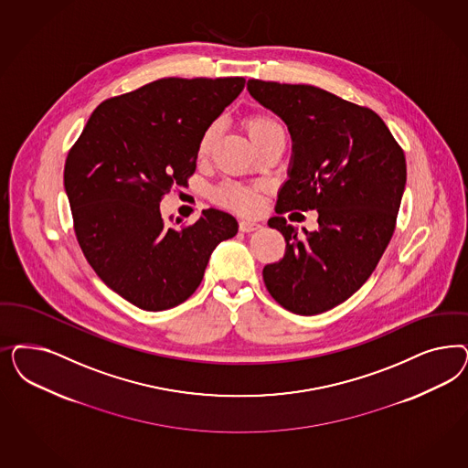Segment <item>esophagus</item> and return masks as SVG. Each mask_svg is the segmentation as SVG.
I'll return each mask as SVG.
<instances>
[{
  "label": "esophagus",
  "instance_id": "esophagus-1",
  "mask_svg": "<svg viewBox=\"0 0 468 468\" xmlns=\"http://www.w3.org/2000/svg\"><path fill=\"white\" fill-rule=\"evenodd\" d=\"M258 229H261V224H258L257 220H239L241 232H255Z\"/></svg>",
  "mask_w": 468,
  "mask_h": 468
}]
</instances>
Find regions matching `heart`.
Masks as SVG:
<instances>
[{"label": "heart", "instance_id": "heart-1", "mask_svg": "<svg viewBox=\"0 0 468 468\" xmlns=\"http://www.w3.org/2000/svg\"><path fill=\"white\" fill-rule=\"evenodd\" d=\"M244 129L248 133L250 139L253 141V144L257 146L260 141H263L265 137L271 136L273 133H284L282 125L275 121L267 113H253L244 121ZM217 134V127L210 125L203 131V134L197 141V156L203 158L208 154L211 144L215 141ZM260 193H261V186L258 184H241V182H226L220 187H217L215 191V199L224 205L227 208L241 211V213H251L258 208L260 205Z\"/></svg>", "mask_w": 468, "mask_h": 468}]
</instances>
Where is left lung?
<instances>
[{
    "mask_svg": "<svg viewBox=\"0 0 468 468\" xmlns=\"http://www.w3.org/2000/svg\"><path fill=\"white\" fill-rule=\"evenodd\" d=\"M260 105L286 122L292 137L289 179L269 226L286 253L265 265L271 298L298 315L346 302L376 271L391 241L407 184V160L388 125L367 106L306 84L250 79ZM317 209L319 229L303 236L282 213Z\"/></svg>",
    "mask_w": 468,
    "mask_h": 468,
    "instance_id": "8db88e82",
    "label": "left lung"
}]
</instances>
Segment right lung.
I'll use <instances>...</instances> for the list:
<instances>
[{
    "label": "right lung",
    "mask_w": 468,
    "mask_h": 468,
    "mask_svg": "<svg viewBox=\"0 0 468 468\" xmlns=\"http://www.w3.org/2000/svg\"><path fill=\"white\" fill-rule=\"evenodd\" d=\"M244 82L158 79L96 106L69 151L63 182L79 246L106 286L141 310L186 302L217 244L238 234L236 218L215 208L179 230L166 226L160 201L195 174L199 137Z\"/></svg>",
    "instance_id": "right-lung-1"
}]
</instances>
